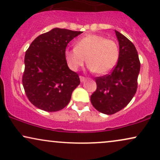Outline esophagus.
<instances>
[{"label": "esophagus", "mask_w": 160, "mask_h": 160, "mask_svg": "<svg viewBox=\"0 0 160 160\" xmlns=\"http://www.w3.org/2000/svg\"><path fill=\"white\" fill-rule=\"evenodd\" d=\"M79 78H80V81H81V82H84V81L86 80V78H85V77H84V76H80Z\"/></svg>", "instance_id": "esophagus-1"}]
</instances>
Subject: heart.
<instances>
[{
    "mask_svg": "<svg viewBox=\"0 0 160 160\" xmlns=\"http://www.w3.org/2000/svg\"><path fill=\"white\" fill-rule=\"evenodd\" d=\"M64 56L72 70L83 66L87 58L90 70L104 75L115 68L119 58V50L112 39L100 35H88L78 39L73 48H67Z\"/></svg>",
    "mask_w": 160,
    "mask_h": 160,
    "instance_id": "1",
    "label": "heart"
}]
</instances>
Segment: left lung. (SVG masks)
<instances>
[{"label": "left lung", "mask_w": 160, "mask_h": 160, "mask_svg": "<svg viewBox=\"0 0 160 160\" xmlns=\"http://www.w3.org/2000/svg\"><path fill=\"white\" fill-rule=\"evenodd\" d=\"M119 44V58L110 72L96 77V91L90 96L94 108L102 113L111 115L128 105L137 90L140 62L137 49L125 35L115 30Z\"/></svg>", "instance_id": "1"}]
</instances>
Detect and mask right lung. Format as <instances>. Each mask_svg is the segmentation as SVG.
<instances>
[{
    "mask_svg": "<svg viewBox=\"0 0 160 160\" xmlns=\"http://www.w3.org/2000/svg\"><path fill=\"white\" fill-rule=\"evenodd\" d=\"M82 32L54 28L31 43L24 57L22 83L27 98L36 108L56 112L70 102L80 79L68 68L64 51L68 43Z\"/></svg>",
    "mask_w": 160,
    "mask_h": 160,
    "instance_id": "add662e5",
    "label": "right lung"
}]
</instances>
